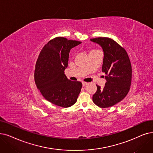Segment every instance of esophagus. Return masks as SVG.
<instances>
[{"label":"esophagus","instance_id":"obj_1","mask_svg":"<svg viewBox=\"0 0 153 153\" xmlns=\"http://www.w3.org/2000/svg\"><path fill=\"white\" fill-rule=\"evenodd\" d=\"M87 84H88V83H87V82H82V85H83V87H85V85H87Z\"/></svg>","mask_w":153,"mask_h":153}]
</instances>
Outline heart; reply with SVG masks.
<instances>
[{
    "mask_svg": "<svg viewBox=\"0 0 153 153\" xmlns=\"http://www.w3.org/2000/svg\"><path fill=\"white\" fill-rule=\"evenodd\" d=\"M93 51H94V50H93Z\"/></svg>",
    "mask_w": 153,
    "mask_h": 153,
    "instance_id": "obj_1",
    "label": "heart"
}]
</instances>
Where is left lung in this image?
Masks as SVG:
<instances>
[{"mask_svg": "<svg viewBox=\"0 0 153 153\" xmlns=\"http://www.w3.org/2000/svg\"><path fill=\"white\" fill-rule=\"evenodd\" d=\"M90 41L102 48L104 56L102 71L107 81L103 89L97 85L93 102L101 108L112 107L124 99L129 91L132 80L130 59L125 49L111 38L100 37Z\"/></svg>", "mask_w": 153, "mask_h": 153, "instance_id": "left-lung-1", "label": "left lung"}]
</instances>
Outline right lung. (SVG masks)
Segmentation results:
<instances>
[{
    "instance_id": "obj_1",
    "label": "right lung",
    "mask_w": 153,
    "mask_h": 153,
    "mask_svg": "<svg viewBox=\"0 0 153 153\" xmlns=\"http://www.w3.org/2000/svg\"><path fill=\"white\" fill-rule=\"evenodd\" d=\"M80 41L57 37L41 50L34 71L36 87L42 95L53 104L66 108L76 103L82 87L80 82H72L65 75L69 53Z\"/></svg>"
}]
</instances>
